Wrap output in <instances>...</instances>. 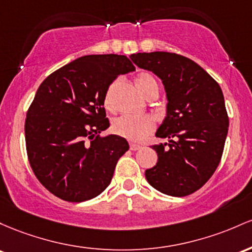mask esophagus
I'll use <instances>...</instances> for the list:
<instances>
[{
  "mask_svg": "<svg viewBox=\"0 0 252 252\" xmlns=\"http://www.w3.org/2000/svg\"><path fill=\"white\" fill-rule=\"evenodd\" d=\"M140 148H141V146L138 145V144H134V143L129 144V149H131L132 151H137V150H139Z\"/></svg>",
  "mask_w": 252,
  "mask_h": 252,
  "instance_id": "1",
  "label": "esophagus"
}]
</instances>
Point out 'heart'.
<instances>
[{
    "label": "heart",
    "mask_w": 252,
    "mask_h": 252,
    "mask_svg": "<svg viewBox=\"0 0 252 252\" xmlns=\"http://www.w3.org/2000/svg\"><path fill=\"white\" fill-rule=\"evenodd\" d=\"M135 84L139 92L145 96L150 97L152 94H158L157 78L150 72H141L135 78ZM117 87V82H113L107 89L104 95V106L108 109L114 107V92ZM155 124L151 118L149 117H134V115H121L113 121L112 131L120 137L126 138L131 141H140L154 131Z\"/></svg>",
    "instance_id": "1"
}]
</instances>
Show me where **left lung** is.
<instances>
[{"label":"left lung","instance_id":"1","mask_svg":"<svg viewBox=\"0 0 252 252\" xmlns=\"http://www.w3.org/2000/svg\"><path fill=\"white\" fill-rule=\"evenodd\" d=\"M131 59L162 80L168 98L156 132L168 143L152 146L158 160L146 180L171 196L194 193L211 179L224 151L228 117L221 88L199 64L176 53H134Z\"/></svg>","mask_w":252,"mask_h":252}]
</instances>
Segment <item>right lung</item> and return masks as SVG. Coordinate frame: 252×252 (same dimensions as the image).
Instances as JSON below:
<instances>
[{"label":"right lung","instance_id":"1","mask_svg":"<svg viewBox=\"0 0 252 252\" xmlns=\"http://www.w3.org/2000/svg\"><path fill=\"white\" fill-rule=\"evenodd\" d=\"M126 56L89 55L40 84L25 123L31 168L50 193L69 202L100 195L111 183L125 138L100 137L109 127L104 95L119 75L134 71Z\"/></svg>","mask_w":252,"mask_h":252}]
</instances>
